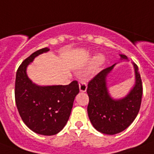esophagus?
<instances>
[{"instance_id": "esophagus-1", "label": "esophagus", "mask_w": 154, "mask_h": 154, "mask_svg": "<svg viewBox=\"0 0 154 154\" xmlns=\"http://www.w3.org/2000/svg\"><path fill=\"white\" fill-rule=\"evenodd\" d=\"M87 89V85L85 82L80 81L79 82V90L80 92H85Z\"/></svg>"}]
</instances>
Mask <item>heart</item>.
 Listing matches in <instances>:
<instances>
[{"label":"heart","instance_id":"b5f03b06","mask_svg":"<svg viewBox=\"0 0 154 154\" xmlns=\"http://www.w3.org/2000/svg\"><path fill=\"white\" fill-rule=\"evenodd\" d=\"M103 60H104V58H103V57L102 55H98L97 57H96L95 60H94L93 65H92V72H95L99 65L103 63Z\"/></svg>","mask_w":154,"mask_h":154}]
</instances>
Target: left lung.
Instances as JSON below:
<instances>
[{
    "mask_svg": "<svg viewBox=\"0 0 154 154\" xmlns=\"http://www.w3.org/2000/svg\"><path fill=\"white\" fill-rule=\"evenodd\" d=\"M120 57L127 60L125 55H120ZM133 64L135 85L123 99H112L106 87V76L116 64L99 72L89 82L86 90L89 98L87 111L92 126L100 133L114 135L123 131L133 123L140 111L143 96L142 80L138 66Z\"/></svg>",
    "mask_w": 154,
    "mask_h": 154,
    "instance_id": "1",
    "label": "left lung"
}]
</instances>
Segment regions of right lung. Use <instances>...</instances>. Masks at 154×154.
I'll return each mask as SVG.
<instances>
[{
	"mask_svg": "<svg viewBox=\"0 0 154 154\" xmlns=\"http://www.w3.org/2000/svg\"><path fill=\"white\" fill-rule=\"evenodd\" d=\"M49 48L32 53L17 69L15 79V103L21 119L33 132L45 136L57 134L67 123L73 102L79 92L78 82L66 85L39 86L27 75V66L34 58Z\"/></svg>",
	"mask_w": 154,
	"mask_h": 154,
	"instance_id": "add662e5",
	"label": "right lung"
}]
</instances>
